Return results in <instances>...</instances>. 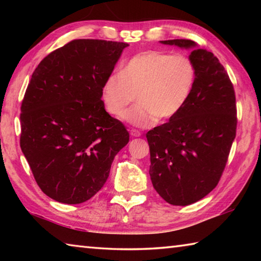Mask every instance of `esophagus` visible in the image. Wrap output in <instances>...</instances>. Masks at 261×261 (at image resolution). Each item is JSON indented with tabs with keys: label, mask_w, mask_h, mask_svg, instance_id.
Instances as JSON below:
<instances>
[{
	"label": "esophagus",
	"mask_w": 261,
	"mask_h": 261,
	"mask_svg": "<svg viewBox=\"0 0 261 261\" xmlns=\"http://www.w3.org/2000/svg\"><path fill=\"white\" fill-rule=\"evenodd\" d=\"M130 135L132 137H140L141 136V132L139 130H136V129H132L130 130Z\"/></svg>",
	"instance_id": "obj_1"
}]
</instances>
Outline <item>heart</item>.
Listing matches in <instances>:
<instances>
[{
  "instance_id": "1",
  "label": "heart",
  "mask_w": 261,
  "mask_h": 261,
  "mask_svg": "<svg viewBox=\"0 0 261 261\" xmlns=\"http://www.w3.org/2000/svg\"><path fill=\"white\" fill-rule=\"evenodd\" d=\"M197 81V68L187 55L162 50L139 53L123 65L120 73L106 79L102 99L106 109L137 127H149L170 120L182 112L191 98Z\"/></svg>"
}]
</instances>
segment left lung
<instances>
[{
	"mask_svg": "<svg viewBox=\"0 0 261 261\" xmlns=\"http://www.w3.org/2000/svg\"><path fill=\"white\" fill-rule=\"evenodd\" d=\"M161 42L192 48L197 81L182 112L146 134L149 176L167 202L187 206L207 196L222 176L236 137L235 90L213 53L187 39Z\"/></svg>",
	"mask_w": 261,
	"mask_h": 261,
	"instance_id": "left-lung-1",
	"label": "left lung"
}]
</instances>
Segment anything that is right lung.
Here are the masks:
<instances>
[{
	"mask_svg": "<svg viewBox=\"0 0 261 261\" xmlns=\"http://www.w3.org/2000/svg\"><path fill=\"white\" fill-rule=\"evenodd\" d=\"M125 42L76 39L43 59L20 107V148L41 191L63 204L91 199L129 143L106 112L102 87Z\"/></svg>",
	"mask_w": 261,
	"mask_h": 261,
	"instance_id": "1",
	"label": "right lung"
}]
</instances>
